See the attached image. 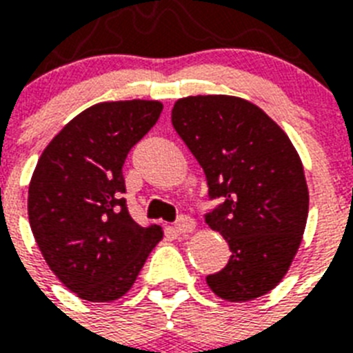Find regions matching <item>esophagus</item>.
<instances>
[{
    "mask_svg": "<svg viewBox=\"0 0 353 353\" xmlns=\"http://www.w3.org/2000/svg\"><path fill=\"white\" fill-rule=\"evenodd\" d=\"M174 229H176L177 234H188V232H192L196 229V221L190 216H181Z\"/></svg>",
    "mask_w": 353,
    "mask_h": 353,
    "instance_id": "1",
    "label": "esophagus"
}]
</instances>
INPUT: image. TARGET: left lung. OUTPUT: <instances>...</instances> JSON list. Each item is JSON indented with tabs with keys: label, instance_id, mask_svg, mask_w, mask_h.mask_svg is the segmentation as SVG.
Wrapping results in <instances>:
<instances>
[{
	"label": "left lung",
	"instance_id": "8db88e82",
	"mask_svg": "<svg viewBox=\"0 0 353 353\" xmlns=\"http://www.w3.org/2000/svg\"><path fill=\"white\" fill-rule=\"evenodd\" d=\"M172 126L203 168L207 216L231 258L207 284L227 302H247L274 290L290 271L306 229L310 192L301 155L288 133L256 104L232 95L176 101Z\"/></svg>",
	"mask_w": 353,
	"mask_h": 353
}]
</instances>
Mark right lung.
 <instances>
[{
	"instance_id": "add662e5",
	"label": "right lung",
	"mask_w": 353,
	"mask_h": 353,
	"mask_svg": "<svg viewBox=\"0 0 353 353\" xmlns=\"http://www.w3.org/2000/svg\"><path fill=\"white\" fill-rule=\"evenodd\" d=\"M161 112L159 101L99 102L52 137L32 172L30 229L47 265L79 299L126 295L163 240V229L135 223L121 198L128 152Z\"/></svg>"
}]
</instances>
